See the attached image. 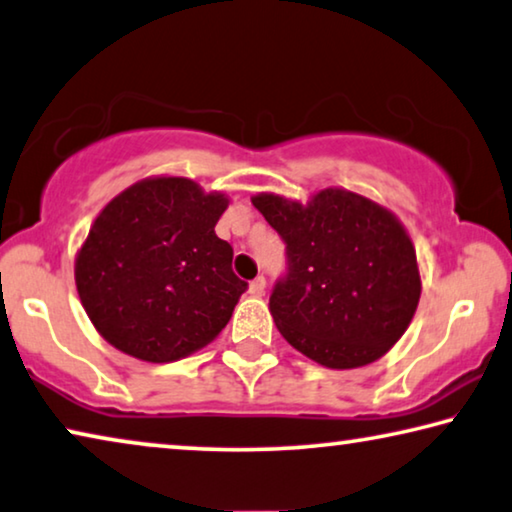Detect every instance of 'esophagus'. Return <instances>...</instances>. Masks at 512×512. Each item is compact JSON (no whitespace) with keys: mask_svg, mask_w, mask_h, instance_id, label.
Returning <instances> with one entry per match:
<instances>
[{"mask_svg":"<svg viewBox=\"0 0 512 512\" xmlns=\"http://www.w3.org/2000/svg\"><path fill=\"white\" fill-rule=\"evenodd\" d=\"M249 293L256 295V297L265 295V277H263V274H261V277H256L254 281L249 283Z\"/></svg>","mask_w":512,"mask_h":512,"instance_id":"obj_1","label":"esophagus"}]
</instances>
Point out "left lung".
I'll use <instances>...</instances> for the list:
<instances>
[{
    "label": "left lung",
    "mask_w": 512,
    "mask_h": 512,
    "mask_svg": "<svg viewBox=\"0 0 512 512\" xmlns=\"http://www.w3.org/2000/svg\"><path fill=\"white\" fill-rule=\"evenodd\" d=\"M251 203L286 245V274L270 295L281 336L327 368L366 366L389 352L421 297L403 224L348 190H322L306 206L277 194Z\"/></svg>",
    "instance_id": "obj_1"
}]
</instances>
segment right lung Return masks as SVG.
I'll return each instance as SVG.
<instances>
[{
	"instance_id": "add662e5",
	"label": "right lung",
	"mask_w": 512,
	"mask_h": 512,
	"mask_svg": "<svg viewBox=\"0 0 512 512\" xmlns=\"http://www.w3.org/2000/svg\"><path fill=\"white\" fill-rule=\"evenodd\" d=\"M229 206L187 178H148L112 199L75 261L86 316L107 343L153 364L215 338L247 290L215 224Z\"/></svg>"
}]
</instances>
